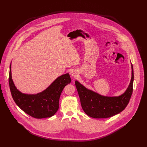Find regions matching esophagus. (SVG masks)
<instances>
[{"label":"esophagus","mask_w":147,"mask_h":147,"mask_svg":"<svg viewBox=\"0 0 147 147\" xmlns=\"http://www.w3.org/2000/svg\"><path fill=\"white\" fill-rule=\"evenodd\" d=\"M71 75L72 76H74V78H75V77H76V76H77V75H78V73H77V72H76V71H75V70H72V71H71Z\"/></svg>","instance_id":"obj_1"}]
</instances>
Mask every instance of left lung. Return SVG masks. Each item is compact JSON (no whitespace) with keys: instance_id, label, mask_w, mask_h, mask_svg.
Returning <instances> with one entry per match:
<instances>
[{"instance_id":"left-lung-1","label":"left lung","mask_w":147,"mask_h":147,"mask_svg":"<svg viewBox=\"0 0 147 147\" xmlns=\"http://www.w3.org/2000/svg\"><path fill=\"white\" fill-rule=\"evenodd\" d=\"M134 75L131 65V78L125 92L118 97H107L88 90L77 81V89L81 107L85 113L95 118H106L114 116L123 111L128 105L133 92Z\"/></svg>"}]
</instances>
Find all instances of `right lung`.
Here are the masks:
<instances>
[{"mask_svg":"<svg viewBox=\"0 0 147 147\" xmlns=\"http://www.w3.org/2000/svg\"><path fill=\"white\" fill-rule=\"evenodd\" d=\"M71 81L69 74H66L58 77L42 92L36 94H23L13 84L10 65L9 84L12 98L24 113L35 118L51 117L55 114L59 109L62 91Z\"/></svg>","mask_w":147,"mask_h":147,"instance_id":"obj_1","label":"right lung"}]
</instances>
